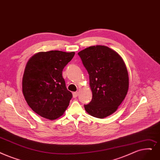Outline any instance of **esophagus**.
I'll return each mask as SVG.
<instances>
[{
    "label": "esophagus",
    "mask_w": 160,
    "mask_h": 160,
    "mask_svg": "<svg viewBox=\"0 0 160 160\" xmlns=\"http://www.w3.org/2000/svg\"><path fill=\"white\" fill-rule=\"evenodd\" d=\"M72 95H73L74 98H76V97H77L78 95V92H73Z\"/></svg>",
    "instance_id": "esophagus-1"
}]
</instances>
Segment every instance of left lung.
I'll return each mask as SVG.
<instances>
[{
    "label": "left lung",
    "mask_w": 160,
    "mask_h": 160,
    "mask_svg": "<svg viewBox=\"0 0 160 160\" xmlns=\"http://www.w3.org/2000/svg\"><path fill=\"white\" fill-rule=\"evenodd\" d=\"M89 76L92 99L84 105L91 116L104 118L113 114L126 97L129 76L120 55L105 46H90L78 52Z\"/></svg>",
    "instance_id": "obj_1"
}]
</instances>
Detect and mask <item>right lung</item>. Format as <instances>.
Segmentation results:
<instances>
[{
	"label": "right lung",
	"mask_w": 160,
	"mask_h": 160,
	"mask_svg": "<svg viewBox=\"0 0 160 160\" xmlns=\"http://www.w3.org/2000/svg\"><path fill=\"white\" fill-rule=\"evenodd\" d=\"M74 54L58 50L39 52L27 62L22 80L23 93L31 109L44 118H58L72 99L62 72Z\"/></svg>",
	"instance_id": "obj_1"
}]
</instances>
